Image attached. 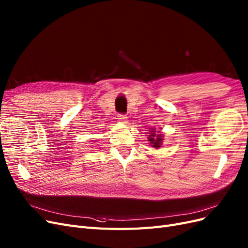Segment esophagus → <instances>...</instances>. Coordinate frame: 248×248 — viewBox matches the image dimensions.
<instances>
[{"label": "esophagus", "mask_w": 248, "mask_h": 248, "mask_svg": "<svg viewBox=\"0 0 248 248\" xmlns=\"http://www.w3.org/2000/svg\"><path fill=\"white\" fill-rule=\"evenodd\" d=\"M118 120H119L120 122L126 123V122H127V117H126V115H124V114H119V115H118Z\"/></svg>", "instance_id": "34e87169"}]
</instances>
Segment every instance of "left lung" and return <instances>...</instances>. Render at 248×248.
I'll return each mask as SVG.
<instances>
[{
    "label": "left lung",
    "instance_id": "left-lung-1",
    "mask_svg": "<svg viewBox=\"0 0 248 248\" xmlns=\"http://www.w3.org/2000/svg\"><path fill=\"white\" fill-rule=\"evenodd\" d=\"M149 141L154 148H159L162 141L161 134H156L155 131H151V134L149 136Z\"/></svg>",
    "mask_w": 248,
    "mask_h": 248
}]
</instances>
